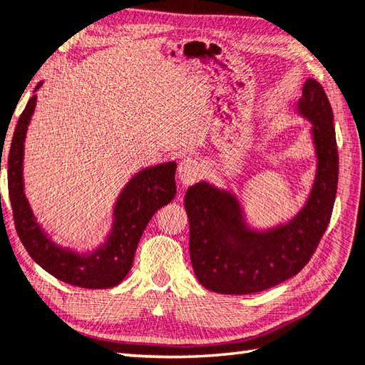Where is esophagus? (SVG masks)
<instances>
[{
    "instance_id": "obj_1",
    "label": "esophagus",
    "mask_w": 365,
    "mask_h": 365,
    "mask_svg": "<svg viewBox=\"0 0 365 365\" xmlns=\"http://www.w3.org/2000/svg\"><path fill=\"white\" fill-rule=\"evenodd\" d=\"M177 174L182 185H191L192 182L197 180L199 175H201V166H199V163L196 160L185 158L178 164Z\"/></svg>"
}]
</instances>
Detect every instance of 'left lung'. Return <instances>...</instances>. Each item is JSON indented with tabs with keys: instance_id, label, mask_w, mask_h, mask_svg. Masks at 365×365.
Returning a JSON list of instances; mask_svg holds the SVG:
<instances>
[{
	"instance_id": "obj_1",
	"label": "left lung",
	"mask_w": 365,
	"mask_h": 365,
	"mask_svg": "<svg viewBox=\"0 0 365 365\" xmlns=\"http://www.w3.org/2000/svg\"><path fill=\"white\" fill-rule=\"evenodd\" d=\"M297 115L312 123L317 173L294 217L266 230L250 226L232 190L201 180L185 195L192 270L204 288L220 294H253L302 270L332 215L339 182L334 113L323 87L307 78Z\"/></svg>"
}]
</instances>
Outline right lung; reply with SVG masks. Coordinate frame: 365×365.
<instances>
[{
  "label": "right lung",
  "instance_id": "1",
  "mask_svg": "<svg viewBox=\"0 0 365 365\" xmlns=\"http://www.w3.org/2000/svg\"><path fill=\"white\" fill-rule=\"evenodd\" d=\"M41 83L34 93L41 88ZM33 95L17 121L7 156V187L14 223L21 244L39 266L58 280L78 288L106 289L123 282L130 272L142 232L155 212L173 201L175 187V161L160 163L140 169L120 191L112 210V226L101 245L91 252L61 247L39 225L25 195L24 155L25 138L34 113Z\"/></svg>",
  "mask_w": 365,
  "mask_h": 365
}]
</instances>
